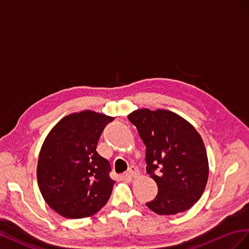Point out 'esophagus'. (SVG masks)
Returning <instances> with one entry per match:
<instances>
[{"label": "esophagus", "mask_w": 249, "mask_h": 249, "mask_svg": "<svg viewBox=\"0 0 249 249\" xmlns=\"http://www.w3.org/2000/svg\"><path fill=\"white\" fill-rule=\"evenodd\" d=\"M140 174V172H139V170L136 168V167H130L129 169H128V171H127V173H126V176H129V177H137L138 175Z\"/></svg>", "instance_id": "1"}]
</instances>
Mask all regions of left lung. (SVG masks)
<instances>
[{
	"label": "left lung",
	"mask_w": 249,
	"mask_h": 249,
	"mask_svg": "<svg viewBox=\"0 0 249 249\" xmlns=\"http://www.w3.org/2000/svg\"><path fill=\"white\" fill-rule=\"evenodd\" d=\"M146 146L147 173L158 195L146 205L159 215H175L199 200L209 177V161L200 134L176 113L138 109L128 115Z\"/></svg>",
	"instance_id": "obj_1"
}]
</instances>
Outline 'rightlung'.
<instances>
[{"label": "right lung", "mask_w": 249, "mask_h": 249, "mask_svg": "<svg viewBox=\"0 0 249 249\" xmlns=\"http://www.w3.org/2000/svg\"><path fill=\"white\" fill-rule=\"evenodd\" d=\"M113 118L90 110L71 113L49 132L37 164L40 193L59 215L93 216L108 201L115 180L109 161L96 151L105 126Z\"/></svg>", "instance_id": "obj_1"}]
</instances>
